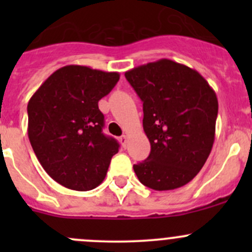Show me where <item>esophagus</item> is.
<instances>
[{
    "label": "esophagus",
    "mask_w": 252,
    "mask_h": 252,
    "mask_svg": "<svg viewBox=\"0 0 252 252\" xmlns=\"http://www.w3.org/2000/svg\"><path fill=\"white\" fill-rule=\"evenodd\" d=\"M119 141H121L122 146L126 147V141H128V136H126V135H122L121 139H119Z\"/></svg>",
    "instance_id": "obj_1"
}]
</instances>
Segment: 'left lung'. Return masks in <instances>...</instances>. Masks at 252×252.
Listing matches in <instances>:
<instances>
[{
    "instance_id": "1",
    "label": "left lung",
    "mask_w": 252,
    "mask_h": 252,
    "mask_svg": "<svg viewBox=\"0 0 252 252\" xmlns=\"http://www.w3.org/2000/svg\"><path fill=\"white\" fill-rule=\"evenodd\" d=\"M142 101V126L151 144L134 164L150 189L173 190L201 171L215 141L218 100L206 79L188 65L162 58L126 72Z\"/></svg>"
}]
</instances>
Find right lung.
<instances>
[{"mask_svg": "<svg viewBox=\"0 0 252 252\" xmlns=\"http://www.w3.org/2000/svg\"><path fill=\"white\" fill-rule=\"evenodd\" d=\"M119 73L70 64L48 77L28 103V136L46 173L68 189L88 191L101 184L116 139L102 133L98 101L110 94Z\"/></svg>", "mask_w": 252, "mask_h": 252, "instance_id": "add662e5", "label": "right lung"}]
</instances>
